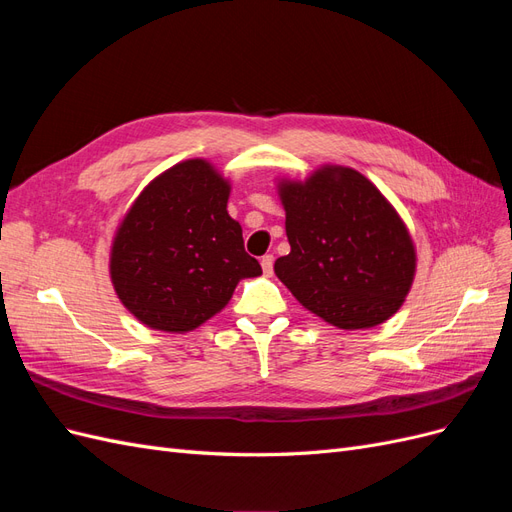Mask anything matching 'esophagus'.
<instances>
[{"mask_svg": "<svg viewBox=\"0 0 512 512\" xmlns=\"http://www.w3.org/2000/svg\"><path fill=\"white\" fill-rule=\"evenodd\" d=\"M260 265H262V273L265 275H273V256L265 254L260 258Z\"/></svg>", "mask_w": 512, "mask_h": 512, "instance_id": "1", "label": "esophagus"}]
</instances>
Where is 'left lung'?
<instances>
[{"label":"left lung","mask_w":512,"mask_h":512,"mask_svg":"<svg viewBox=\"0 0 512 512\" xmlns=\"http://www.w3.org/2000/svg\"><path fill=\"white\" fill-rule=\"evenodd\" d=\"M290 254L275 275L309 312L339 329L391 318L414 280L404 222L361 173L327 166L305 183H282Z\"/></svg>","instance_id":"8db88e82"}]
</instances>
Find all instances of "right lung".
<instances>
[{
	"instance_id": "1",
	"label": "right lung",
	"mask_w": 512,
	"mask_h": 512,
	"mask_svg": "<svg viewBox=\"0 0 512 512\" xmlns=\"http://www.w3.org/2000/svg\"><path fill=\"white\" fill-rule=\"evenodd\" d=\"M228 194L211 164L188 160L153 179L123 218L111 277L147 327L192 331L230 301L241 277L262 273L226 211Z\"/></svg>"
}]
</instances>
